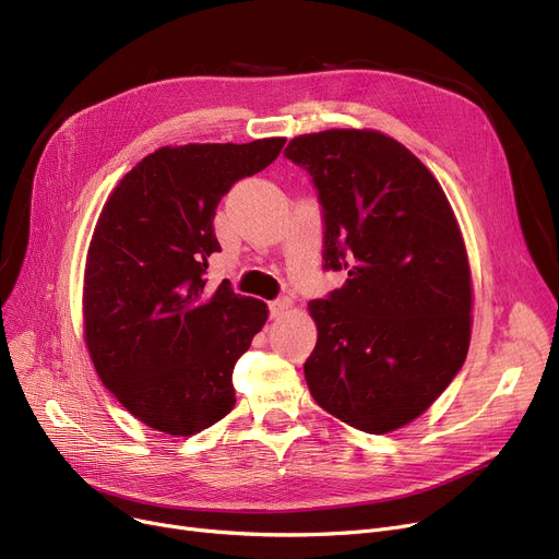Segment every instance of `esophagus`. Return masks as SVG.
<instances>
[{"instance_id":"1","label":"esophagus","mask_w":559,"mask_h":559,"mask_svg":"<svg viewBox=\"0 0 559 559\" xmlns=\"http://www.w3.org/2000/svg\"><path fill=\"white\" fill-rule=\"evenodd\" d=\"M287 308H292V301H289V299H276V301H270V314H272V317H281Z\"/></svg>"}]
</instances>
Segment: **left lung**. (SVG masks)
<instances>
[{
	"instance_id": "1",
	"label": "left lung",
	"mask_w": 559,
	"mask_h": 559,
	"mask_svg": "<svg viewBox=\"0 0 559 559\" xmlns=\"http://www.w3.org/2000/svg\"><path fill=\"white\" fill-rule=\"evenodd\" d=\"M324 213V267L346 272L308 304L312 399L344 424L392 432L437 401L472 340V270L451 203L394 138L331 129L289 140Z\"/></svg>"
}]
</instances>
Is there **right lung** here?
<instances>
[{"label":"right lung","instance_id":"right-lung-1","mask_svg":"<svg viewBox=\"0 0 559 559\" xmlns=\"http://www.w3.org/2000/svg\"><path fill=\"white\" fill-rule=\"evenodd\" d=\"M285 138L160 146L117 183L83 276V337L104 388L154 430L190 437L235 405L233 367L267 304L205 285L215 211L235 181L276 160Z\"/></svg>","mask_w":559,"mask_h":559}]
</instances>
